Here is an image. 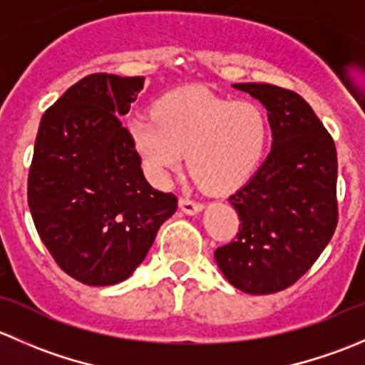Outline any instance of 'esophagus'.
Masks as SVG:
<instances>
[{"mask_svg":"<svg viewBox=\"0 0 365 365\" xmlns=\"http://www.w3.org/2000/svg\"><path fill=\"white\" fill-rule=\"evenodd\" d=\"M178 205L182 208V212L187 213V215H196V213H200L205 208L203 203H197V201L189 200V197H180Z\"/></svg>","mask_w":365,"mask_h":365,"instance_id":"esophagus-1","label":"esophagus"}]
</instances>
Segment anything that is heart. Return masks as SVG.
Listing matches in <instances>:
<instances>
[{
    "mask_svg": "<svg viewBox=\"0 0 365 365\" xmlns=\"http://www.w3.org/2000/svg\"><path fill=\"white\" fill-rule=\"evenodd\" d=\"M150 116L128 120V134L146 171L164 183L189 152L196 178L212 192L238 189L257 171L270 125L254 102H231L205 88H178L162 95Z\"/></svg>",
    "mask_w": 365,
    "mask_h": 365,
    "instance_id": "heart-1",
    "label": "heart"
}]
</instances>
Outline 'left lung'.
<instances>
[{
	"label": "left lung",
	"mask_w": 365,
	"mask_h": 365,
	"mask_svg": "<svg viewBox=\"0 0 365 365\" xmlns=\"http://www.w3.org/2000/svg\"><path fill=\"white\" fill-rule=\"evenodd\" d=\"M267 109L272 150L254 176L230 196L240 230L215 251L230 284L270 295L295 284L329 245L337 226V153L311 106L284 88L238 83Z\"/></svg>",
	"instance_id": "left-lung-1"
}]
</instances>
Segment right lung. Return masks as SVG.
<instances>
[{
	"mask_svg": "<svg viewBox=\"0 0 365 365\" xmlns=\"http://www.w3.org/2000/svg\"><path fill=\"white\" fill-rule=\"evenodd\" d=\"M145 77L91 73L70 86L40 121L28 205L43 245L70 277L113 286L134 274L176 196L146 182L141 157L118 116Z\"/></svg>",
	"mask_w": 365,
	"mask_h": 365,
	"instance_id": "obj_1",
	"label": "right lung"
}]
</instances>
